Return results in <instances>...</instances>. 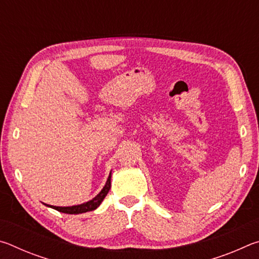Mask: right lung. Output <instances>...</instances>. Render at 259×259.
Wrapping results in <instances>:
<instances>
[{
    "label": "right lung",
    "mask_w": 259,
    "mask_h": 259,
    "mask_svg": "<svg viewBox=\"0 0 259 259\" xmlns=\"http://www.w3.org/2000/svg\"><path fill=\"white\" fill-rule=\"evenodd\" d=\"M111 176H112V171L109 172L107 182H106V184H105V186L103 187V190L100 191L93 200L88 201V202L76 204V205H71V207H57V205H50L47 203H45V204L47 205V207L52 208L55 210H58V211H60V212L69 213V214H78V213H83V212H88V211H93V210L97 209L99 207L100 203H102L103 200L105 199V196L107 195L109 188H111Z\"/></svg>",
    "instance_id": "add662e5"
}]
</instances>
